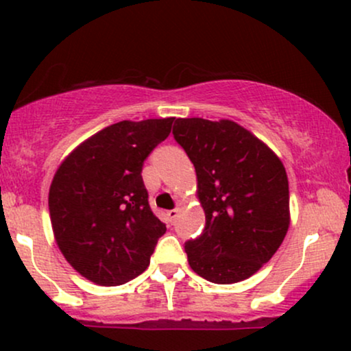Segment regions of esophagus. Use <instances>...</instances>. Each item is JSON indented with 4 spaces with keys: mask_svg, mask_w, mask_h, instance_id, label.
Wrapping results in <instances>:
<instances>
[{
    "mask_svg": "<svg viewBox=\"0 0 351 351\" xmlns=\"http://www.w3.org/2000/svg\"><path fill=\"white\" fill-rule=\"evenodd\" d=\"M178 214H180V208H173V210H168V212H167V220H168V223H173L176 217H178Z\"/></svg>",
    "mask_w": 351,
    "mask_h": 351,
    "instance_id": "34e87169",
    "label": "esophagus"
}]
</instances>
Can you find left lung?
Here are the masks:
<instances>
[{"mask_svg": "<svg viewBox=\"0 0 351 351\" xmlns=\"http://www.w3.org/2000/svg\"><path fill=\"white\" fill-rule=\"evenodd\" d=\"M176 143L196 168L206 227L184 243L191 269L212 283L250 278L290 227L285 167L263 141L230 119L178 118Z\"/></svg>", "mask_w": 351, "mask_h": 351, "instance_id": "8db88e82", "label": "left lung"}]
</instances>
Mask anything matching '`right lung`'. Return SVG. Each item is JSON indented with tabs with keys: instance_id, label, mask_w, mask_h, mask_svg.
Wrapping results in <instances>:
<instances>
[{
	"instance_id": "add662e5",
	"label": "right lung",
	"mask_w": 351,
	"mask_h": 351,
	"mask_svg": "<svg viewBox=\"0 0 351 351\" xmlns=\"http://www.w3.org/2000/svg\"><path fill=\"white\" fill-rule=\"evenodd\" d=\"M173 119L106 126L79 144L53 176L48 208L56 245L97 285H123L143 274L167 232L150 210L141 173Z\"/></svg>"
}]
</instances>
